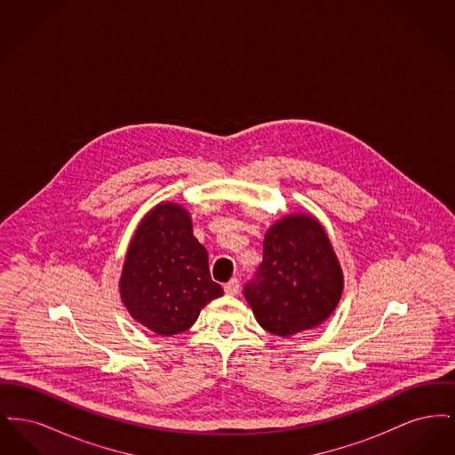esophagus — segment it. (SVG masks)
<instances>
[{"label": "esophagus", "mask_w": 455, "mask_h": 455, "mask_svg": "<svg viewBox=\"0 0 455 455\" xmlns=\"http://www.w3.org/2000/svg\"><path fill=\"white\" fill-rule=\"evenodd\" d=\"M223 290H225L227 295H237L238 291H240V283H238L237 278H234V280L225 283Z\"/></svg>", "instance_id": "1"}]
</instances>
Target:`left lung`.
Returning a JSON list of instances; mask_svg holds the SVG:
<instances>
[{
	"mask_svg": "<svg viewBox=\"0 0 455 455\" xmlns=\"http://www.w3.org/2000/svg\"><path fill=\"white\" fill-rule=\"evenodd\" d=\"M264 252L243 297L258 323L288 338L323 324L343 293V271L321 221L295 213L264 235Z\"/></svg>",
	"mask_w": 455,
	"mask_h": 455,
	"instance_id": "left-lung-1",
	"label": "left lung"
}]
</instances>
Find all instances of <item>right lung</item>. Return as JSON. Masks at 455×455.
<instances>
[{"instance_id":"right-lung-1","label":"right lung","mask_w":455,"mask_h":455,"mask_svg":"<svg viewBox=\"0 0 455 455\" xmlns=\"http://www.w3.org/2000/svg\"><path fill=\"white\" fill-rule=\"evenodd\" d=\"M119 288L131 317L160 336L188 331L201 308L223 295L189 212L175 203L156 204L138 225Z\"/></svg>"}]
</instances>
